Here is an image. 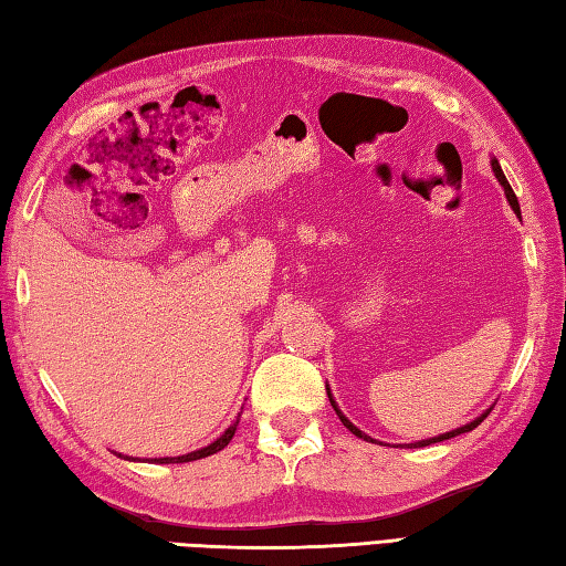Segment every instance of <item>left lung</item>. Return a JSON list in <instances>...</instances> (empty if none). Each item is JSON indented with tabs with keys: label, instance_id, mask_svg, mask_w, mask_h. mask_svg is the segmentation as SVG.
<instances>
[{
	"label": "left lung",
	"instance_id": "obj_1",
	"mask_svg": "<svg viewBox=\"0 0 566 566\" xmlns=\"http://www.w3.org/2000/svg\"><path fill=\"white\" fill-rule=\"evenodd\" d=\"M492 169H494V174H496V179L501 181V186H504V193H506V198H509V203H511V208H513V212H516V216H521V208H518V198H516V193H513V188H511V184L506 181V177H504V171H501V167H499V161L496 159H492ZM329 401H332V407H334V411L338 413V419H342V423L346 426V429L350 431V433H356L358 438H366V441H370L373 443V438L370 436H366V433H360L354 423H350L342 411H338V407H336V401L332 399V395H329ZM489 413V411H486ZM486 413H482L480 419H474L472 423H468V426H462V429H455V431H450V433H443V436H438V438H429V441H421V443H409L407 448H423V446H431V443H441V441H448V438H455V436H460V433H464V431H472V429H476V426H480L484 419H486Z\"/></svg>",
	"mask_w": 566,
	"mask_h": 566
}]
</instances>
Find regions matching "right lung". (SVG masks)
<instances>
[{
  "label": "right lung",
  "instance_id": "add662e5",
  "mask_svg": "<svg viewBox=\"0 0 566 566\" xmlns=\"http://www.w3.org/2000/svg\"><path fill=\"white\" fill-rule=\"evenodd\" d=\"M237 426H240V419H237L228 431H224L216 443H210L208 448H200V450H193V453H188V455H179V458H157L155 462H161V464H169V462H191V460H200V458H208V455H212V453H220V450L228 446L230 441H232V436H234V431H237Z\"/></svg>",
  "mask_w": 566,
  "mask_h": 566
}]
</instances>
